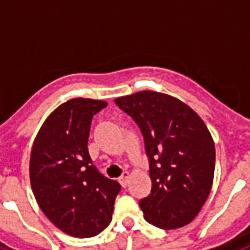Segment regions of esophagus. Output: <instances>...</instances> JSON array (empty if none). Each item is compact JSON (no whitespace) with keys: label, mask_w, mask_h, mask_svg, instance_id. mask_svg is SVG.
Masks as SVG:
<instances>
[{"label":"esophagus","mask_w":250,"mask_h":250,"mask_svg":"<svg viewBox=\"0 0 250 250\" xmlns=\"http://www.w3.org/2000/svg\"><path fill=\"white\" fill-rule=\"evenodd\" d=\"M128 181H130V173H128V171H125V173L122 174V177L119 178V184L122 185V188H127Z\"/></svg>","instance_id":"1"}]
</instances>
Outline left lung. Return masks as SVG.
I'll return each mask as SVG.
<instances>
[{
	"instance_id": "left-lung-1",
	"label": "left lung",
	"mask_w": 250,
	"mask_h": 250,
	"mask_svg": "<svg viewBox=\"0 0 250 250\" xmlns=\"http://www.w3.org/2000/svg\"><path fill=\"white\" fill-rule=\"evenodd\" d=\"M141 128L151 193L139 201L145 218L177 229L197 217L213 185L215 148L204 120L170 95L141 91L115 99Z\"/></svg>"
}]
</instances>
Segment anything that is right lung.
<instances>
[{"mask_svg": "<svg viewBox=\"0 0 250 250\" xmlns=\"http://www.w3.org/2000/svg\"><path fill=\"white\" fill-rule=\"evenodd\" d=\"M103 100L71 99L41 125L32 147L29 175L36 201L52 224L66 234L88 238L112 220L120 185L92 165L88 136Z\"/></svg>", "mask_w": 250, "mask_h": 250, "instance_id": "add662e5", "label": "right lung"}]
</instances>
